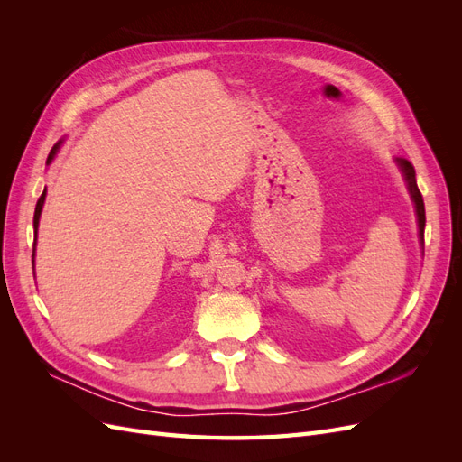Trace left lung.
Listing matches in <instances>:
<instances>
[{
	"label": "left lung",
	"mask_w": 462,
	"mask_h": 462,
	"mask_svg": "<svg viewBox=\"0 0 462 462\" xmlns=\"http://www.w3.org/2000/svg\"><path fill=\"white\" fill-rule=\"evenodd\" d=\"M404 179H407V185H409V192L411 197L416 204V216H418V229H420V241L424 243V227H426V209H424V199H422V192L418 190L416 185V171H414V165L409 160H397Z\"/></svg>",
	"instance_id": "left-lung-1"
}]
</instances>
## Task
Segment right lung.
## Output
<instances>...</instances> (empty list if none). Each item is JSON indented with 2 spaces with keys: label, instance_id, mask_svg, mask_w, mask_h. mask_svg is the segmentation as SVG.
I'll use <instances>...</instances> for the list:
<instances>
[{
  "label": "right lung",
  "instance_id": "1",
  "mask_svg": "<svg viewBox=\"0 0 462 462\" xmlns=\"http://www.w3.org/2000/svg\"><path fill=\"white\" fill-rule=\"evenodd\" d=\"M60 146V144H58ZM58 146H53V150L50 152V156H48V162L50 160H53V153L58 152ZM44 199H46V190L42 192V197L38 199V202H36V209H34V235H36V229H38V219H40V212H42V206H44Z\"/></svg>",
  "mask_w": 462,
  "mask_h": 462
}]
</instances>
